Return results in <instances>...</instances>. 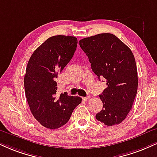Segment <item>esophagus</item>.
Instances as JSON below:
<instances>
[{
	"mask_svg": "<svg viewBox=\"0 0 157 157\" xmlns=\"http://www.w3.org/2000/svg\"><path fill=\"white\" fill-rule=\"evenodd\" d=\"M90 99V97H82V100H83L84 101H88V100Z\"/></svg>",
	"mask_w": 157,
	"mask_h": 157,
	"instance_id": "34e87169",
	"label": "esophagus"
}]
</instances>
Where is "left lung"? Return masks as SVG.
Instances as JSON below:
<instances>
[{"label": "left lung", "instance_id": "1", "mask_svg": "<svg viewBox=\"0 0 157 157\" xmlns=\"http://www.w3.org/2000/svg\"><path fill=\"white\" fill-rule=\"evenodd\" d=\"M98 78L107 87L99 96L103 108L96 118L107 126L118 125L132 107L137 91V71L131 50L112 33H100L79 41Z\"/></svg>", "mask_w": 157, "mask_h": 157}]
</instances>
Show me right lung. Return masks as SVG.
Wrapping results in <instances>:
<instances>
[{
    "label": "right lung",
    "mask_w": 157,
    "mask_h": 157,
    "mask_svg": "<svg viewBox=\"0 0 157 157\" xmlns=\"http://www.w3.org/2000/svg\"><path fill=\"white\" fill-rule=\"evenodd\" d=\"M77 45L75 36H51L28 60L24 77L26 99L33 117L48 129H58L67 124L74 109L82 101L80 97L68 96L66 92L58 97L55 81L73 57Z\"/></svg>",
    "instance_id": "1"
}]
</instances>
